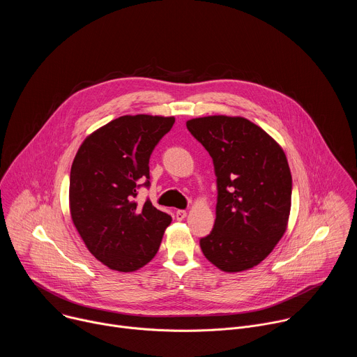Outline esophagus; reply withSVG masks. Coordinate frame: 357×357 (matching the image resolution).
Listing matches in <instances>:
<instances>
[{
  "label": "esophagus",
  "mask_w": 357,
  "mask_h": 357,
  "mask_svg": "<svg viewBox=\"0 0 357 357\" xmlns=\"http://www.w3.org/2000/svg\"><path fill=\"white\" fill-rule=\"evenodd\" d=\"M175 218H176V220H183L186 218V211H181V209L176 211Z\"/></svg>",
  "instance_id": "esophagus-1"
}]
</instances>
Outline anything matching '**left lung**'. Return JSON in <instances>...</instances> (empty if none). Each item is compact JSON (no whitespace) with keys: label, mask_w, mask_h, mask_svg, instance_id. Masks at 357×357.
Segmentation results:
<instances>
[{"label":"left lung","mask_w":357,"mask_h":357,"mask_svg":"<svg viewBox=\"0 0 357 357\" xmlns=\"http://www.w3.org/2000/svg\"><path fill=\"white\" fill-rule=\"evenodd\" d=\"M186 127L212 157L218 183L215 226L200 248L222 271L252 268L287 229L292 178L284 151L243 117L192 119Z\"/></svg>","instance_id":"obj_1"}]
</instances>
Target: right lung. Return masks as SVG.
Returning a JSON list of instances; mask_svg holds the SVG:
<instances>
[{"label": "right lung", "mask_w": 357, "mask_h": 357, "mask_svg": "<svg viewBox=\"0 0 357 357\" xmlns=\"http://www.w3.org/2000/svg\"><path fill=\"white\" fill-rule=\"evenodd\" d=\"M174 117L123 116L90 134L70 169V215L93 256L112 270L131 273L155 257L172 218L138 205L149 186V158Z\"/></svg>", "instance_id": "right-lung-1"}]
</instances>
